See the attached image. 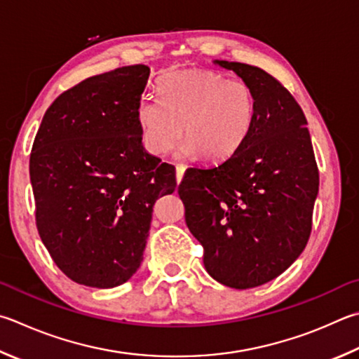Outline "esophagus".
I'll return each instance as SVG.
<instances>
[{
	"label": "esophagus",
	"mask_w": 359,
	"mask_h": 359,
	"mask_svg": "<svg viewBox=\"0 0 359 359\" xmlns=\"http://www.w3.org/2000/svg\"><path fill=\"white\" fill-rule=\"evenodd\" d=\"M184 174H185V166L182 165L175 166V180H177V185L182 182V179H184Z\"/></svg>",
	"instance_id": "34e87169"
}]
</instances>
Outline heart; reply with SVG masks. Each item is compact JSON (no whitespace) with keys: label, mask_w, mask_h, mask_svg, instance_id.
Masks as SVG:
<instances>
[{"label":"heart","mask_w":359,"mask_h":359,"mask_svg":"<svg viewBox=\"0 0 359 359\" xmlns=\"http://www.w3.org/2000/svg\"><path fill=\"white\" fill-rule=\"evenodd\" d=\"M160 95L142 94L136 103V122L142 146L165 155L185 133L182 158L208 161L231 158L245 144L256 119V95L238 78L217 70L188 69L163 78Z\"/></svg>","instance_id":"1"}]
</instances>
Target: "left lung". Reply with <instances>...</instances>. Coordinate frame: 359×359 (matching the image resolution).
<instances>
[{"label": "left lung", "mask_w": 359, "mask_h": 359, "mask_svg": "<svg viewBox=\"0 0 359 359\" xmlns=\"http://www.w3.org/2000/svg\"><path fill=\"white\" fill-rule=\"evenodd\" d=\"M233 70L256 95V119L245 144L217 166L188 168L179 185L185 221L204 246L215 281L251 289L295 262L308 243L318 169L308 121L276 78L243 62Z\"/></svg>", "instance_id": "8db88e82"}]
</instances>
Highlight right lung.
<instances>
[{
	"label": "right lung",
	"mask_w": 359,
	"mask_h": 359,
	"mask_svg": "<svg viewBox=\"0 0 359 359\" xmlns=\"http://www.w3.org/2000/svg\"><path fill=\"white\" fill-rule=\"evenodd\" d=\"M151 69L126 66L62 93L29 157L39 236L78 284L111 289L142 262L154 204L175 190V168L142 146L136 103Z\"/></svg>",
	"instance_id": "right-lung-1"
}]
</instances>
